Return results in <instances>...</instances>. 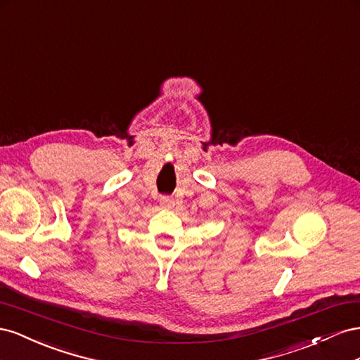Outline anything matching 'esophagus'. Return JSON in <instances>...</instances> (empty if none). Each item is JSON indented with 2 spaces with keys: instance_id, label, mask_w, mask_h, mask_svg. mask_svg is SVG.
I'll list each match as a JSON object with an SVG mask.
<instances>
[{
  "instance_id": "34e87169",
  "label": "esophagus",
  "mask_w": 360,
  "mask_h": 360,
  "mask_svg": "<svg viewBox=\"0 0 360 360\" xmlns=\"http://www.w3.org/2000/svg\"><path fill=\"white\" fill-rule=\"evenodd\" d=\"M160 203H161V207L169 208V207H172V205H173V199L170 196H161L160 198Z\"/></svg>"
}]
</instances>
